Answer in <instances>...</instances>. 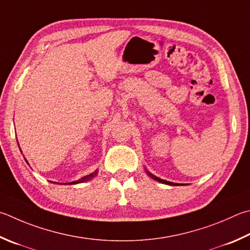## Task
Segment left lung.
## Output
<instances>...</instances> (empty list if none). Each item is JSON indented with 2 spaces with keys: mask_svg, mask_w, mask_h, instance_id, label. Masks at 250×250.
Returning a JSON list of instances; mask_svg holds the SVG:
<instances>
[{
  "mask_svg": "<svg viewBox=\"0 0 250 250\" xmlns=\"http://www.w3.org/2000/svg\"><path fill=\"white\" fill-rule=\"evenodd\" d=\"M145 170H146V169H145ZM146 172H147V175H148L149 177H151V178H153L154 180H156V181H160V183H162V184H166V185H170V186H177V184L170 183V181H166V180H164V179H161V178H158V177H156V176L152 175L151 172L147 171V170H146Z\"/></svg>",
  "mask_w": 250,
  "mask_h": 250,
  "instance_id": "8db88e82",
  "label": "left lung"
}]
</instances>
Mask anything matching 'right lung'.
<instances>
[{
    "instance_id": "right-lung-1",
    "label": "right lung",
    "mask_w": 250,
    "mask_h": 250,
    "mask_svg": "<svg viewBox=\"0 0 250 250\" xmlns=\"http://www.w3.org/2000/svg\"><path fill=\"white\" fill-rule=\"evenodd\" d=\"M27 164H28V162H27ZM97 174H98V170L96 169L94 172H92V174L85 176V177H83V178H81V179L76 180V181H72V183H69V185H75V184H80V183H85V181H88V180H90L92 178H94V177L96 176ZM65 185H67V184H65Z\"/></svg>"
}]
</instances>
